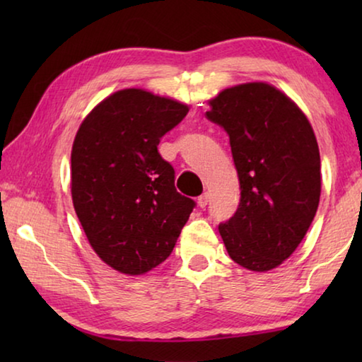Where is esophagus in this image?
I'll use <instances>...</instances> for the list:
<instances>
[{
  "mask_svg": "<svg viewBox=\"0 0 362 362\" xmlns=\"http://www.w3.org/2000/svg\"><path fill=\"white\" fill-rule=\"evenodd\" d=\"M207 203H209V194L207 193H203L198 198V206L201 207V209H204V207L207 206Z\"/></svg>",
  "mask_w": 362,
  "mask_h": 362,
  "instance_id": "34e87169",
  "label": "esophagus"
}]
</instances>
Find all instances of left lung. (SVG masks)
<instances>
[{"label":"left lung","instance_id":"obj_1","mask_svg":"<svg viewBox=\"0 0 362 362\" xmlns=\"http://www.w3.org/2000/svg\"><path fill=\"white\" fill-rule=\"evenodd\" d=\"M207 119L230 137L241 201L220 236L238 265L276 268L308 231L321 196V158L313 127L289 97L267 83L225 89Z\"/></svg>","mask_w":362,"mask_h":362}]
</instances>
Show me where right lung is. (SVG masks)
<instances>
[{"label": "right lung", "mask_w": 362, "mask_h": 362, "mask_svg": "<svg viewBox=\"0 0 362 362\" xmlns=\"http://www.w3.org/2000/svg\"><path fill=\"white\" fill-rule=\"evenodd\" d=\"M188 107L144 89L100 102L71 148V198L90 246L119 273L144 274L173 252L196 206L175 189V173L158 151Z\"/></svg>", "instance_id": "right-lung-1"}]
</instances>
